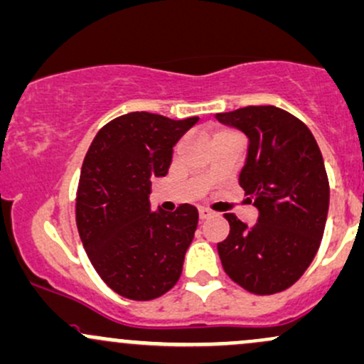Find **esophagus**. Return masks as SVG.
<instances>
[{
    "instance_id": "obj_1",
    "label": "esophagus",
    "mask_w": 364,
    "mask_h": 364,
    "mask_svg": "<svg viewBox=\"0 0 364 364\" xmlns=\"http://www.w3.org/2000/svg\"><path fill=\"white\" fill-rule=\"evenodd\" d=\"M213 215V212L210 208H199V218L201 220H206V218H210Z\"/></svg>"
}]
</instances>
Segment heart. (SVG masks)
<instances>
[{
  "label": "heart",
  "instance_id": "b5f03b06",
  "mask_svg": "<svg viewBox=\"0 0 364 364\" xmlns=\"http://www.w3.org/2000/svg\"><path fill=\"white\" fill-rule=\"evenodd\" d=\"M229 134H234V132H229V130H220V132H217V134H215L213 139H217V136H222V135H229Z\"/></svg>",
  "mask_w": 364,
  "mask_h": 364
}]
</instances>
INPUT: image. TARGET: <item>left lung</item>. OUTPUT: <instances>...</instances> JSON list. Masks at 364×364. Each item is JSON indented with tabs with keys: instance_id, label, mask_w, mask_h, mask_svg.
<instances>
[{
	"instance_id": "1",
	"label": "left lung",
	"mask_w": 364,
	"mask_h": 364,
	"mask_svg": "<svg viewBox=\"0 0 364 364\" xmlns=\"http://www.w3.org/2000/svg\"><path fill=\"white\" fill-rule=\"evenodd\" d=\"M217 119L248 136L240 186L259 210L253 228L224 215L230 230L217 245L224 271L255 295L283 291L300 279L321 245L330 205L321 151L302 121L274 105L218 112Z\"/></svg>"
}]
</instances>
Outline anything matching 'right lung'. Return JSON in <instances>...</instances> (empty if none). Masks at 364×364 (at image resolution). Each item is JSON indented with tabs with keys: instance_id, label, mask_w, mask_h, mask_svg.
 I'll use <instances>...</instances> for the list:
<instances>
[{
	"instance_id": "right-lung-1",
	"label": "right lung",
	"mask_w": 364,
	"mask_h": 364,
	"mask_svg": "<svg viewBox=\"0 0 364 364\" xmlns=\"http://www.w3.org/2000/svg\"><path fill=\"white\" fill-rule=\"evenodd\" d=\"M196 116L170 119L128 112L99 130L85 156L76 224L104 283L130 300L158 299L175 287L198 228V210L151 212V181L165 177L173 146Z\"/></svg>"
}]
</instances>
